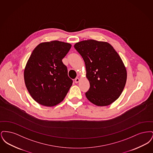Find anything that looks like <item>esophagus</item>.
<instances>
[{
	"label": "esophagus",
	"instance_id": "1",
	"mask_svg": "<svg viewBox=\"0 0 153 153\" xmlns=\"http://www.w3.org/2000/svg\"><path fill=\"white\" fill-rule=\"evenodd\" d=\"M79 81H80V79H79L78 77H77V78L75 79L74 82H75V83H78V82H79Z\"/></svg>",
	"mask_w": 153,
	"mask_h": 153
}]
</instances>
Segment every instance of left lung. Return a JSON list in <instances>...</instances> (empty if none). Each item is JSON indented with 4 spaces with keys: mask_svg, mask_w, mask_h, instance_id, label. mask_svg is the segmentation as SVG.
<instances>
[{
    "mask_svg": "<svg viewBox=\"0 0 153 153\" xmlns=\"http://www.w3.org/2000/svg\"><path fill=\"white\" fill-rule=\"evenodd\" d=\"M74 47L85 62L90 83L87 98L98 106L115 102L127 80L126 69L119 55L108 43L93 39L81 41Z\"/></svg>",
    "mask_w": 153,
    "mask_h": 153,
    "instance_id": "8db88e82",
    "label": "left lung"
}]
</instances>
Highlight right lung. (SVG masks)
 I'll return each instance as SVG.
<instances>
[{
    "label": "right lung",
    "instance_id": "add662e5",
    "mask_svg": "<svg viewBox=\"0 0 153 153\" xmlns=\"http://www.w3.org/2000/svg\"><path fill=\"white\" fill-rule=\"evenodd\" d=\"M68 43L53 41L39 44L27 62L24 79L33 99L45 106L62 102L72 85L62 59L71 48Z\"/></svg>",
    "mask_w": 153,
    "mask_h": 153
}]
</instances>
